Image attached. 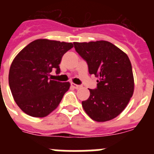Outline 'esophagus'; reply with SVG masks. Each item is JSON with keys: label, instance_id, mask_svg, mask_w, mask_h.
Here are the masks:
<instances>
[{"label": "esophagus", "instance_id": "1", "mask_svg": "<svg viewBox=\"0 0 154 154\" xmlns=\"http://www.w3.org/2000/svg\"><path fill=\"white\" fill-rule=\"evenodd\" d=\"M71 85H72V86L73 87V88H74V89H80V88H81V85H76V84H75V83H73V82H72V83H71Z\"/></svg>", "mask_w": 154, "mask_h": 154}]
</instances>
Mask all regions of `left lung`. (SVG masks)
I'll return each mask as SVG.
<instances>
[{
	"mask_svg": "<svg viewBox=\"0 0 154 154\" xmlns=\"http://www.w3.org/2000/svg\"><path fill=\"white\" fill-rule=\"evenodd\" d=\"M75 49L88 64L89 74L97 77V88L82 102L85 112L96 122L111 120L126 108L134 91L129 57L106 41L74 42Z\"/></svg>",
	"mask_w": 154,
	"mask_h": 154,
	"instance_id": "1",
	"label": "left lung"
}]
</instances>
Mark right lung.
Here are the masks:
<instances>
[{
  "label": "right lung",
  "mask_w": 154,
  "mask_h": 154,
  "mask_svg": "<svg viewBox=\"0 0 154 154\" xmlns=\"http://www.w3.org/2000/svg\"><path fill=\"white\" fill-rule=\"evenodd\" d=\"M73 48L71 42L37 39L17 55L9 70V86L19 108L33 117H45L58 107L70 83L51 80L60 72L62 58Z\"/></svg>",
  "instance_id": "right-lung-1"
}]
</instances>
